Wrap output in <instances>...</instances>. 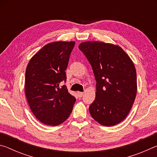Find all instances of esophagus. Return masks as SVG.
<instances>
[{
	"label": "esophagus",
	"instance_id": "esophagus-1",
	"mask_svg": "<svg viewBox=\"0 0 157 157\" xmlns=\"http://www.w3.org/2000/svg\"><path fill=\"white\" fill-rule=\"evenodd\" d=\"M78 95L79 98H81L82 97V95H84V92H78Z\"/></svg>",
	"mask_w": 157,
	"mask_h": 157
}]
</instances>
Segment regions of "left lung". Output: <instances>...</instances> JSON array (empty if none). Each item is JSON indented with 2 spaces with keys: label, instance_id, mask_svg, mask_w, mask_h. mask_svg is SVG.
Here are the masks:
<instances>
[{
  "label": "left lung",
  "instance_id": "8db88e82",
  "mask_svg": "<svg viewBox=\"0 0 157 157\" xmlns=\"http://www.w3.org/2000/svg\"><path fill=\"white\" fill-rule=\"evenodd\" d=\"M79 48L92 66L95 98L89 107L92 118L103 126L121 123L128 115L137 92L136 71L131 58L118 45L82 42Z\"/></svg>",
  "mask_w": 157,
  "mask_h": 157
}]
</instances>
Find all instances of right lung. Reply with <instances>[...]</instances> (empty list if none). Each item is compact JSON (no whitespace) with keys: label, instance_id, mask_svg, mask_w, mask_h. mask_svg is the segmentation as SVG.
I'll list each match as a JSON object with an SVG mask.
<instances>
[{"label":"right lung","instance_id":"right-lung-1","mask_svg":"<svg viewBox=\"0 0 157 157\" xmlns=\"http://www.w3.org/2000/svg\"><path fill=\"white\" fill-rule=\"evenodd\" d=\"M75 41H54L31 58L25 71L26 99L34 116L47 125L57 126L68 119L75 98L68 91L66 69Z\"/></svg>","mask_w":157,"mask_h":157}]
</instances>
